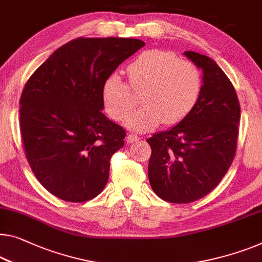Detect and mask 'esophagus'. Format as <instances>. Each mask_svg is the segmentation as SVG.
<instances>
[{"label": "esophagus", "mask_w": 262, "mask_h": 262, "mask_svg": "<svg viewBox=\"0 0 262 262\" xmlns=\"http://www.w3.org/2000/svg\"><path fill=\"white\" fill-rule=\"evenodd\" d=\"M139 140H140V136L134 135V134L127 135V138H126L127 143H133V142H135V141H139Z\"/></svg>", "instance_id": "34e87169"}]
</instances>
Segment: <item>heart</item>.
I'll return each instance as SVG.
<instances>
[{
	"mask_svg": "<svg viewBox=\"0 0 262 262\" xmlns=\"http://www.w3.org/2000/svg\"><path fill=\"white\" fill-rule=\"evenodd\" d=\"M127 75L130 87L119 73L111 74L103 82L101 97L107 114L121 121L135 104L131 90L143 91V106L124 121L128 129L134 132L150 130L160 122H180L193 111L201 94L200 70L168 50L141 53L128 64Z\"/></svg>",
	"mask_w": 262,
	"mask_h": 262,
	"instance_id": "1",
	"label": "heart"
}]
</instances>
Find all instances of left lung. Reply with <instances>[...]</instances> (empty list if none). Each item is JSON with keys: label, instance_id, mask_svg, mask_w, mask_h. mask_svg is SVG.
I'll return each mask as SVG.
<instances>
[{"label": "left lung", "instance_id": "obj_1", "mask_svg": "<svg viewBox=\"0 0 262 262\" xmlns=\"http://www.w3.org/2000/svg\"><path fill=\"white\" fill-rule=\"evenodd\" d=\"M183 54L202 69L198 103L177 126L147 140L150 186L171 204L196 201L215 188L232 165L239 134L240 104L227 75L208 56Z\"/></svg>", "mask_w": 262, "mask_h": 262}]
</instances>
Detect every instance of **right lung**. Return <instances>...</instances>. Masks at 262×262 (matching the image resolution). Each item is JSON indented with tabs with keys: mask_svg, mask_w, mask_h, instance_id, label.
I'll return each instance as SVG.
<instances>
[{
	"mask_svg": "<svg viewBox=\"0 0 262 262\" xmlns=\"http://www.w3.org/2000/svg\"><path fill=\"white\" fill-rule=\"evenodd\" d=\"M143 46L138 38H75L26 83L19 126L27 160L41 185L61 200H92L106 187L126 130L102 113L101 89Z\"/></svg>",
	"mask_w": 262,
	"mask_h": 262,
	"instance_id": "obj_1",
	"label": "right lung"
}]
</instances>
